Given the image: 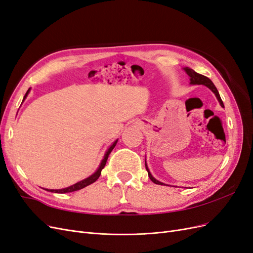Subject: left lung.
Instances as JSON below:
<instances>
[{"label": "left lung", "mask_w": 253, "mask_h": 253, "mask_svg": "<svg viewBox=\"0 0 253 253\" xmlns=\"http://www.w3.org/2000/svg\"><path fill=\"white\" fill-rule=\"evenodd\" d=\"M183 71H185V72L187 73V75L190 77V84H192V85H196V84H197V85H201V84H202V85H205V86H207L208 88H210V89L213 91V93H214V95L216 96L219 104L224 108V103H223V101H221V98H220V96H219V94H218V90L216 89L215 85H214L213 82H212L209 78H207L206 76H204V75H201V74H198V73L194 72V71L192 70V68L183 67ZM145 169H147L148 174H149V177H150V179H151L153 182L156 183V185H165V186H166V183H164V182H162V181H159V180H157L156 178L153 177L151 172H150V170H149V168H148L147 162H145ZM167 186H168V185H167Z\"/></svg>", "instance_id": "8db88e82"}]
</instances>
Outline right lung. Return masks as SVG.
<instances>
[{"label": "right lung", "mask_w": 253, "mask_h": 253, "mask_svg": "<svg viewBox=\"0 0 253 253\" xmlns=\"http://www.w3.org/2000/svg\"><path fill=\"white\" fill-rule=\"evenodd\" d=\"M29 91H30V88H28V90L26 91V94H25L24 98H23V100H25V98H26V97H27V95L29 94ZM117 141H118V139H117V140H115V141L110 145V148L108 149V151L105 152L104 157H103V159L101 160V163H100V165H99V167H98V169L96 170V172H95L94 174H91L90 176H88L87 178L83 179V180H81V181H78L77 183H75V185L70 186V187H67V188L57 189V190H52V189H51V190L46 189V190H47V191H49V192H53V193H62V194H63V193H70V192H74V191L81 190V189H83V188L87 187L88 185H90V183L95 182V181L99 178V176H100L101 171H102V169H103L104 166H105V164H106V160H108V158H109L110 153H111V152H112V150L115 148V145H116Z\"/></svg>", "instance_id": "add662e5"}]
</instances>
